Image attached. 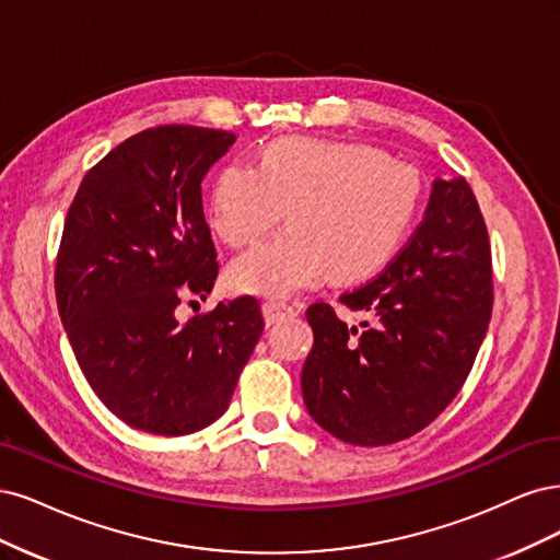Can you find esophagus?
I'll return each instance as SVG.
<instances>
[{"instance_id": "obj_1", "label": "esophagus", "mask_w": 560, "mask_h": 560, "mask_svg": "<svg viewBox=\"0 0 560 560\" xmlns=\"http://www.w3.org/2000/svg\"><path fill=\"white\" fill-rule=\"evenodd\" d=\"M262 314H265V320L267 326H275V323H281L285 318H291L298 314V310L293 304H285V302H277V300H267L262 304Z\"/></svg>"}]
</instances>
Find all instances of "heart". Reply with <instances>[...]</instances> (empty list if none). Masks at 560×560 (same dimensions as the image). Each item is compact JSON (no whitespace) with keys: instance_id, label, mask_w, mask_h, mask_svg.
I'll return each mask as SVG.
<instances>
[{"instance_id":"obj_1","label":"heart","mask_w":560,"mask_h":560,"mask_svg":"<svg viewBox=\"0 0 560 560\" xmlns=\"http://www.w3.org/2000/svg\"><path fill=\"white\" fill-rule=\"evenodd\" d=\"M423 197L419 172L368 143L281 137L260 165L232 160L215 178L211 223L230 246L254 244L291 207L293 225L230 267L237 291L285 298L370 277L398 254Z\"/></svg>"}]
</instances>
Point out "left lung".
Masks as SVG:
<instances>
[{
  "label": "left lung",
  "instance_id": "8db88e82",
  "mask_svg": "<svg viewBox=\"0 0 560 560\" xmlns=\"http://www.w3.org/2000/svg\"><path fill=\"white\" fill-rule=\"evenodd\" d=\"M339 302L372 323L349 328L326 302L306 310L314 347L302 395L312 419L358 446L417 435L463 388L491 320V244L470 184L438 178L405 248Z\"/></svg>",
  "mask_w": 560,
  "mask_h": 560
}]
</instances>
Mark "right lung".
<instances>
[{
  "mask_svg": "<svg viewBox=\"0 0 560 560\" xmlns=\"http://www.w3.org/2000/svg\"><path fill=\"white\" fill-rule=\"evenodd\" d=\"M232 143L195 125L143 130L88 170L67 211L56 298L69 345L104 407L153 435L221 419L265 330L250 295L176 318L219 277L202 178Z\"/></svg>",
  "mask_w": 560,
  "mask_h": 560,
  "instance_id": "1",
  "label": "right lung"
}]
</instances>
